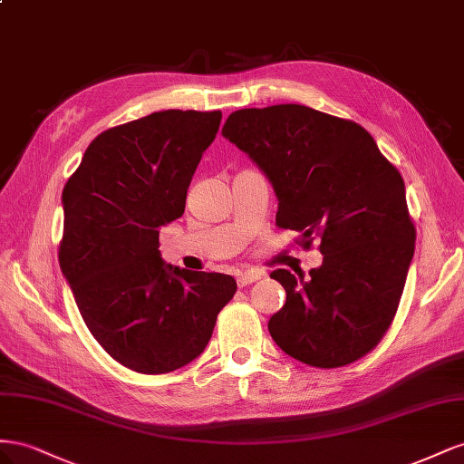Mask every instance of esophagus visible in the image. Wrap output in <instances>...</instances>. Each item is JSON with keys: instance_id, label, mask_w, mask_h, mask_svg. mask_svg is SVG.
I'll return each instance as SVG.
<instances>
[{"instance_id": "esophagus-1", "label": "esophagus", "mask_w": 464, "mask_h": 464, "mask_svg": "<svg viewBox=\"0 0 464 464\" xmlns=\"http://www.w3.org/2000/svg\"><path fill=\"white\" fill-rule=\"evenodd\" d=\"M264 274L260 272V270H255V268H248V270H245V272H241L239 276H237V284H239L241 287L243 285H248V284H253V282H256V280H260Z\"/></svg>"}]
</instances>
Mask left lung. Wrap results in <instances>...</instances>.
Here are the masks:
<instances>
[{"label":"left lung","mask_w":464,"mask_h":464,"mask_svg":"<svg viewBox=\"0 0 464 464\" xmlns=\"http://www.w3.org/2000/svg\"><path fill=\"white\" fill-rule=\"evenodd\" d=\"M221 134L270 180L276 223L305 246L321 239L307 280L270 274L287 294L268 323L274 342L313 367L360 360L391 326L414 256L401 173L360 124L303 104L235 111Z\"/></svg>","instance_id":"left-lung-1"}]
</instances>
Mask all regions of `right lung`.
<instances>
[{
  "label": "right lung",
  "instance_id": "1",
  "mask_svg": "<svg viewBox=\"0 0 464 464\" xmlns=\"http://www.w3.org/2000/svg\"><path fill=\"white\" fill-rule=\"evenodd\" d=\"M219 122V111H161L111 128L62 192V274L91 334L138 373L196 360L237 291L227 274L184 270L159 253V229L184 214Z\"/></svg>",
  "mask_w": 464,
  "mask_h": 464
}]
</instances>
